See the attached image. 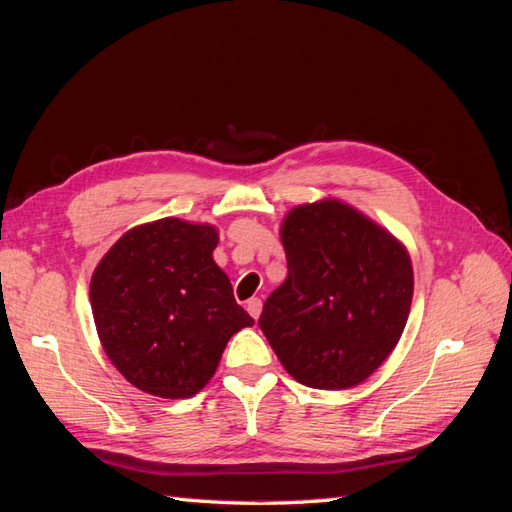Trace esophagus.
Segmentation results:
<instances>
[{
  "mask_svg": "<svg viewBox=\"0 0 512 512\" xmlns=\"http://www.w3.org/2000/svg\"><path fill=\"white\" fill-rule=\"evenodd\" d=\"M246 310H248V314L253 319H259V314H262V299H248L246 301Z\"/></svg>",
  "mask_w": 512,
  "mask_h": 512,
  "instance_id": "obj_1",
  "label": "esophagus"
}]
</instances>
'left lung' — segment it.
Masks as SVG:
<instances>
[{
	"mask_svg": "<svg viewBox=\"0 0 512 512\" xmlns=\"http://www.w3.org/2000/svg\"><path fill=\"white\" fill-rule=\"evenodd\" d=\"M288 277L259 328L286 372L314 389H350L400 341L413 297L398 239L339 200L292 209L281 224Z\"/></svg>",
	"mask_w": 512,
	"mask_h": 512,
	"instance_id": "1",
	"label": "left lung"
}]
</instances>
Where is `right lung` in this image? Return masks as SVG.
<instances>
[{
	"label": "right lung",
	"mask_w": 512,
	"mask_h": 512,
	"mask_svg": "<svg viewBox=\"0 0 512 512\" xmlns=\"http://www.w3.org/2000/svg\"><path fill=\"white\" fill-rule=\"evenodd\" d=\"M217 231L178 217L127 231L90 284L105 354L134 387L191 398L209 383L228 339L255 321L213 262Z\"/></svg>",
	"instance_id": "1"
}]
</instances>
